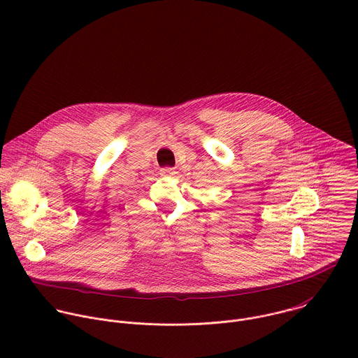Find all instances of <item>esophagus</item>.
Wrapping results in <instances>:
<instances>
[{"mask_svg":"<svg viewBox=\"0 0 358 358\" xmlns=\"http://www.w3.org/2000/svg\"><path fill=\"white\" fill-rule=\"evenodd\" d=\"M160 174L164 176V177H167V176H174V174H176V170H174L173 167H164V169L160 170Z\"/></svg>","mask_w":358,"mask_h":358,"instance_id":"esophagus-1","label":"esophagus"}]
</instances>
